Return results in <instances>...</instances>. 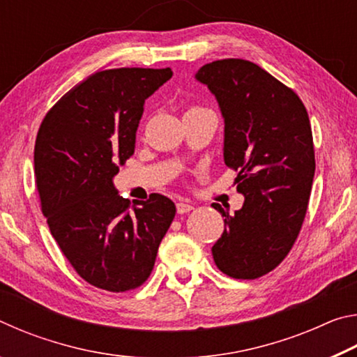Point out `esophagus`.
Instances as JSON below:
<instances>
[{
  "label": "esophagus",
  "mask_w": 357,
  "mask_h": 357,
  "mask_svg": "<svg viewBox=\"0 0 357 357\" xmlns=\"http://www.w3.org/2000/svg\"><path fill=\"white\" fill-rule=\"evenodd\" d=\"M192 209H193V206L190 203H187V202H178L176 203L178 214H187V213H190Z\"/></svg>",
  "instance_id": "1"
}]
</instances>
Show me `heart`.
Segmentation results:
<instances>
[{"instance_id": "b5f03b06", "label": "heart", "mask_w": 357, "mask_h": 357, "mask_svg": "<svg viewBox=\"0 0 357 357\" xmlns=\"http://www.w3.org/2000/svg\"><path fill=\"white\" fill-rule=\"evenodd\" d=\"M192 108H200V107H190V108H189V110H192Z\"/></svg>"}]
</instances>
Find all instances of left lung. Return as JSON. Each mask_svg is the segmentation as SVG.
<instances>
[{
    "label": "left lung",
    "mask_w": 357,
    "mask_h": 357,
    "mask_svg": "<svg viewBox=\"0 0 357 357\" xmlns=\"http://www.w3.org/2000/svg\"><path fill=\"white\" fill-rule=\"evenodd\" d=\"M195 78L219 102L223 159L245 197L234 214L213 204L225 217L214 261L233 279H258L285 259L305 219L315 174L309 114L291 88L247 59L204 64Z\"/></svg>",
    "instance_id": "obj_1"
}]
</instances>
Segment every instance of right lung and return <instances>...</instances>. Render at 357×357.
<instances>
[{"instance_id": "add662e5", "label": "right lung", "mask_w": 357, "mask_h": 357, "mask_svg": "<svg viewBox=\"0 0 357 357\" xmlns=\"http://www.w3.org/2000/svg\"><path fill=\"white\" fill-rule=\"evenodd\" d=\"M172 75L170 68L98 72L48 110L36 137V187L52 236L77 274L107 291L148 280L176 214L165 195L137 207L113 185L134 154L144 99Z\"/></svg>"}]
</instances>
